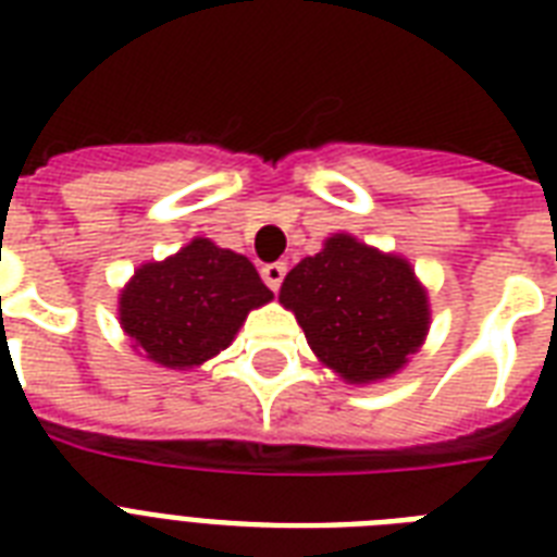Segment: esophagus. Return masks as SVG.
<instances>
[{
	"label": "esophagus",
	"mask_w": 557,
	"mask_h": 557,
	"mask_svg": "<svg viewBox=\"0 0 557 557\" xmlns=\"http://www.w3.org/2000/svg\"><path fill=\"white\" fill-rule=\"evenodd\" d=\"M286 262H269V265H262L260 274H262V283L271 288V292H277L283 286V277H286Z\"/></svg>",
	"instance_id": "34e87169"
}]
</instances>
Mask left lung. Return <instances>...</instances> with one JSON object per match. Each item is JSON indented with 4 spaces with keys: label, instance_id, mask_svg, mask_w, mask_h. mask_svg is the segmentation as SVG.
I'll use <instances>...</instances> for the list:
<instances>
[{
    "label": "left lung",
    "instance_id": "1",
    "mask_svg": "<svg viewBox=\"0 0 557 557\" xmlns=\"http://www.w3.org/2000/svg\"><path fill=\"white\" fill-rule=\"evenodd\" d=\"M280 304L295 312L323 364L347 381L396 372L428 332V297L410 265L347 234L288 271Z\"/></svg>",
    "mask_w": 557,
    "mask_h": 557
}]
</instances>
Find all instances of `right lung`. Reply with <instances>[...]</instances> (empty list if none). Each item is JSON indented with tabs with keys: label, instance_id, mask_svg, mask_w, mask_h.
<instances>
[{
	"label": "right lung",
	"instance_id": "right-lung-1",
	"mask_svg": "<svg viewBox=\"0 0 557 557\" xmlns=\"http://www.w3.org/2000/svg\"><path fill=\"white\" fill-rule=\"evenodd\" d=\"M269 300L248 257L193 239L176 257L135 271L121 295V326L156 364L185 370L225 349L245 314Z\"/></svg>",
	"mask_w": 557,
	"mask_h": 557
}]
</instances>
